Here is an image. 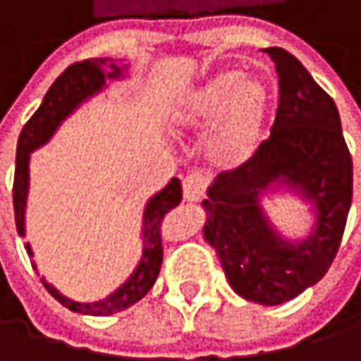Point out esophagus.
Masks as SVG:
<instances>
[{
    "label": "esophagus",
    "instance_id": "34e87169",
    "mask_svg": "<svg viewBox=\"0 0 361 361\" xmlns=\"http://www.w3.org/2000/svg\"><path fill=\"white\" fill-rule=\"evenodd\" d=\"M204 192H207V178L200 169H194L183 178V198L188 202L200 200Z\"/></svg>",
    "mask_w": 361,
    "mask_h": 361
}]
</instances>
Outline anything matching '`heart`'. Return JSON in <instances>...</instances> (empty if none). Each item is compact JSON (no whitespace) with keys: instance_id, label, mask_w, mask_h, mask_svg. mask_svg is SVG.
<instances>
[{"instance_id":"heart-1","label":"heart","mask_w":361,"mask_h":361,"mask_svg":"<svg viewBox=\"0 0 361 361\" xmlns=\"http://www.w3.org/2000/svg\"><path fill=\"white\" fill-rule=\"evenodd\" d=\"M269 92L265 83L230 68L192 90L178 110L180 129H204V157L219 171L243 167L261 142Z\"/></svg>"}]
</instances>
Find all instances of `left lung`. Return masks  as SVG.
I'll return each instance as SVG.
<instances>
[{
  "mask_svg": "<svg viewBox=\"0 0 361 361\" xmlns=\"http://www.w3.org/2000/svg\"><path fill=\"white\" fill-rule=\"evenodd\" d=\"M278 73L271 133L251 159L217 176L202 200L204 238L230 286L261 305H280L320 282L345 232L353 163L334 100L286 49H263ZM288 187L314 202L317 226L301 243L284 241L267 221L260 194Z\"/></svg>",
  "mask_w": 361,
  "mask_h": 361,
  "instance_id": "1",
  "label": "left lung"
}]
</instances>
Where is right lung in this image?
I'll return each instance as SVG.
<instances>
[{"label":"right lung","instance_id":"right-lung-1","mask_svg":"<svg viewBox=\"0 0 361 361\" xmlns=\"http://www.w3.org/2000/svg\"><path fill=\"white\" fill-rule=\"evenodd\" d=\"M109 68V73L106 68ZM123 75V68L112 64L110 58H90L83 62L71 64L47 90L41 106L35 110V114L25 123L18 146H16V171H14V219H16V230L20 236H25V204H27V192H29V157L31 152L45 144L51 133L58 129V125L77 109L83 100L90 96L98 94L104 85L106 79H116ZM181 202V183L178 178L169 181L157 196H152L146 204L144 211V255L131 278L114 290L110 297L98 301V303H79L71 301L68 297L60 295L51 284L41 278L43 286L47 293L60 301L64 307L77 314H87V316H112L116 312H123L131 305H135L146 293L154 286L161 263H163V221L171 209H176ZM25 249L29 257H33L31 245L27 243Z\"/></svg>","mask_w":361,"mask_h":361}]
</instances>
